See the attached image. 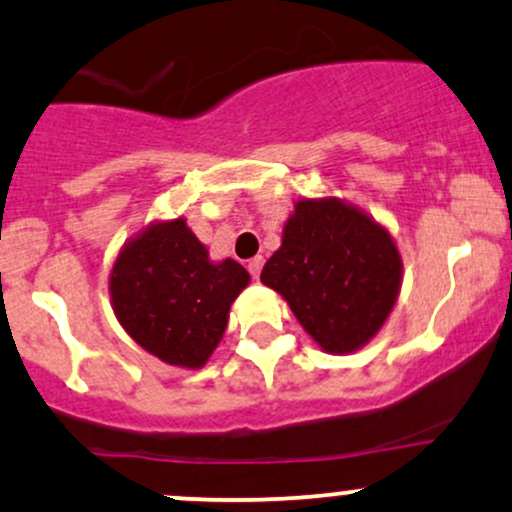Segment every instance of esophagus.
<instances>
[{
	"label": "esophagus",
	"mask_w": 512,
	"mask_h": 512,
	"mask_svg": "<svg viewBox=\"0 0 512 512\" xmlns=\"http://www.w3.org/2000/svg\"><path fill=\"white\" fill-rule=\"evenodd\" d=\"M262 265H265V257L262 255H257V257H252L250 262H247V272L252 274V277H260V272H262Z\"/></svg>",
	"instance_id": "34e87169"
}]
</instances>
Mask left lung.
I'll use <instances>...</instances> for the list:
<instances>
[{
	"mask_svg": "<svg viewBox=\"0 0 512 512\" xmlns=\"http://www.w3.org/2000/svg\"><path fill=\"white\" fill-rule=\"evenodd\" d=\"M260 279L282 294L320 350L350 355L393 311L403 260L389 230L369 213L335 196L301 199Z\"/></svg>",
	"mask_w": 512,
	"mask_h": 512,
	"instance_id": "left-lung-1",
	"label": "left lung"
}]
</instances>
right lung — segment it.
Wrapping results in <instances>:
<instances>
[{
	"instance_id": "1",
	"label": "right lung",
	"mask_w": 512,
	"mask_h": 512,
	"mask_svg": "<svg viewBox=\"0 0 512 512\" xmlns=\"http://www.w3.org/2000/svg\"><path fill=\"white\" fill-rule=\"evenodd\" d=\"M250 284L235 260L213 262L184 218L155 221L128 240L109 277L128 335L172 367L201 369L226 333L230 303Z\"/></svg>"
}]
</instances>
